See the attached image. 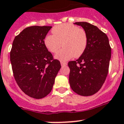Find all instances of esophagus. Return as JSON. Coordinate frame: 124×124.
<instances>
[{
  "label": "esophagus",
  "mask_w": 124,
  "mask_h": 124,
  "mask_svg": "<svg viewBox=\"0 0 124 124\" xmlns=\"http://www.w3.org/2000/svg\"><path fill=\"white\" fill-rule=\"evenodd\" d=\"M60 64H61L62 66H65V65H67V63L64 62H60Z\"/></svg>",
  "instance_id": "1"
}]
</instances>
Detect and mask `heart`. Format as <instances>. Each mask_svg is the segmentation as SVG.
<instances>
[{
  "label": "heart",
  "mask_w": 124,
  "mask_h": 124,
  "mask_svg": "<svg viewBox=\"0 0 124 124\" xmlns=\"http://www.w3.org/2000/svg\"><path fill=\"white\" fill-rule=\"evenodd\" d=\"M53 35H48L44 39L45 46L52 53L57 52L54 57L60 61H67L74 56L79 57L86 50L88 38L86 32L71 24H62L54 27Z\"/></svg>",
  "instance_id": "1"
}]
</instances>
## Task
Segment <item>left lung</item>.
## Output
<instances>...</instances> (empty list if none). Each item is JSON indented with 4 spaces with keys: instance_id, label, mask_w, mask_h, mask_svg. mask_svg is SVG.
I'll return each instance as SVG.
<instances>
[{
    "instance_id": "8db88e82",
    "label": "left lung",
    "mask_w": 124,
    "mask_h": 124,
    "mask_svg": "<svg viewBox=\"0 0 124 124\" xmlns=\"http://www.w3.org/2000/svg\"><path fill=\"white\" fill-rule=\"evenodd\" d=\"M86 32V50L76 61L68 63L69 84L77 94L91 96L99 91L108 74L111 48L108 36L96 26L86 22H76Z\"/></svg>"
}]
</instances>
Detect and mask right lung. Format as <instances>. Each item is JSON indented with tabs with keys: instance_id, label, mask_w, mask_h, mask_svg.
I'll return each instance as SVG.
<instances>
[{
	"instance_id": "right-lung-1",
	"label": "right lung",
	"mask_w": 124,
	"mask_h": 124,
	"mask_svg": "<svg viewBox=\"0 0 124 124\" xmlns=\"http://www.w3.org/2000/svg\"><path fill=\"white\" fill-rule=\"evenodd\" d=\"M52 26L28 27L12 43L10 59L15 80L22 91L35 99L50 93L61 68L58 60L45 45L44 39Z\"/></svg>"
}]
</instances>
